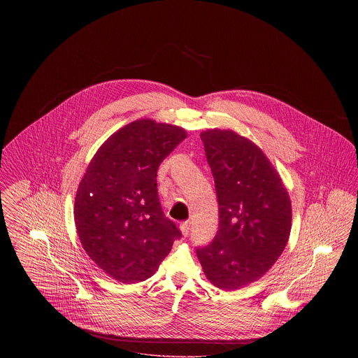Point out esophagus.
<instances>
[{
  "label": "esophagus",
  "instance_id": "esophagus-1",
  "mask_svg": "<svg viewBox=\"0 0 358 358\" xmlns=\"http://www.w3.org/2000/svg\"><path fill=\"white\" fill-rule=\"evenodd\" d=\"M180 229H181V232H182V235H184V236H187V235H189V232H190V222H182V224L180 225Z\"/></svg>",
  "mask_w": 358,
  "mask_h": 358
}]
</instances>
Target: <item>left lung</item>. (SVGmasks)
<instances>
[{
  "instance_id": "1",
  "label": "left lung",
  "mask_w": 358,
  "mask_h": 358,
  "mask_svg": "<svg viewBox=\"0 0 358 358\" xmlns=\"http://www.w3.org/2000/svg\"><path fill=\"white\" fill-rule=\"evenodd\" d=\"M200 136L215 178L219 229L197 256L210 283L238 289L262 278L282 255L291 231L289 192L252 141L219 129Z\"/></svg>"
}]
</instances>
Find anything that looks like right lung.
Instances as JSON below:
<instances>
[{
	"label": "right lung",
	"mask_w": 358,
	"mask_h": 358,
	"mask_svg": "<svg viewBox=\"0 0 358 358\" xmlns=\"http://www.w3.org/2000/svg\"><path fill=\"white\" fill-rule=\"evenodd\" d=\"M185 138L182 127L134 120L87 166L75 197V225L87 255L115 280H146L181 238L162 212L157 171Z\"/></svg>",
	"instance_id": "1"
}]
</instances>
